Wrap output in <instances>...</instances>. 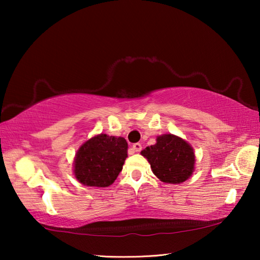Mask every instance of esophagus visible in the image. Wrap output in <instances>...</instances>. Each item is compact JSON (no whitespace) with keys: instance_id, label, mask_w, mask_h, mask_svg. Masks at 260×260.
I'll list each match as a JSON object with an SVG mask.
<instances>
[{"instance_id":"1","label":"esophagus","mask_w":260,"mask_h":260,"mask_svg":"<svg viewBox=\"0 0 260 260\" xmlns=\"http://www.w3.org/2000/svg\"><path fill=\"white\" fill-rule=\"evenodd\" d=\"M141 149H142V146H141V143H134V144H133V150H134L135 152L141 151Z\"/></svg>"}]
</instances>
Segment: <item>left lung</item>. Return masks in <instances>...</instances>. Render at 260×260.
<instances>
[{
  "mask_svg": "<svg viewBox=\"0 0 260 260\" xmlns=\"http://www.w3.org/2000/svg\"><path fill=\"white\" fill-rule=\"evenodd\" d=\"M156 141V144L141 151L153 174L165 183H181L191 177L195 153L190 144L173 134L160 135Z\"/></svg>",
  "mask_w": 260,
  "mask_h": 260,
  "instance_id": "8db88e82",
  "label": "left lung"
}]
</instances>
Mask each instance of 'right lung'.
Instances as JSON below:
<instances>
[{"label":"right lung","mask_w":260,"mask_h":260,"mask_svg":"<svg viewBox=\"0 0 260 260\" xmlns=\"http://www.w3.org/2000/svg\"><path fill=\"white\" fill-rule=\"evenodd\" d=\"M124 138L99 134L86 141L74 158V175L88 187H109L121 172L127 157Z\"/></svg>","instance_id":"1"}]
</instances>
